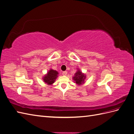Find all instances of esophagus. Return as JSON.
I'll return each instance as SVG.
<instances>
[{
  "mask_svg": "<svg viewBox=\"0 0 134 134\" xmlns=\"http://www.w3.org/2000/svg\"><path fill=\"white\" fill-rule=\"evenodd\" d=\"M67 72H67L66 71H64L63 72L62 74H63V75H67Z\"/></svg>",
  "mask_w": 134,
  "mask_h": 134,
  "instance_id": "1",
  "label": "esophagus"
}]
</instances>
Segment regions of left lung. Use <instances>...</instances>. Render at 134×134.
I'll list each match as a JSON object with an SVG mask.
<instances>
[{
	"mask_svg": "<svg viewBox=\"0 0 134 134\" xmlns=\"http://www.w3.org/2000/svg\"><path fill=\"white\" fill-rule=\"evenodd\" d=\"M72 78H73L72 79L75 81V83L79 86L84 83V80L86 78V75L82 73V72L78 69V71L75 72L74 76L72 77Z\"/></svg>",
	"mask_w": 134,
	"mask_h": 134,
	"instance_id": "left-lung-1",
	"label": "left lung"
}]
</instances>
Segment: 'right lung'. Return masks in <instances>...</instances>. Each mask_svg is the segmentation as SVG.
Masks as SVG:
<instances>
[{
    "label": "right lung",
    "instance_id": "right-lung-1",
    "mask_svg": "<svg viewBox=\"0 0 134 134\" xmlns=\"http://www.w3.org/2000/svg\"><path fill=\"white\" fill-rule=\"evenodd\" d=\"M58 74L59 72L57 71L50 69L47 72V73L43 77V82L47 85H51L55 82Z\"/></svg>",
    "mask_w": 134,
    "mask_h": 134
}]
</instances>
